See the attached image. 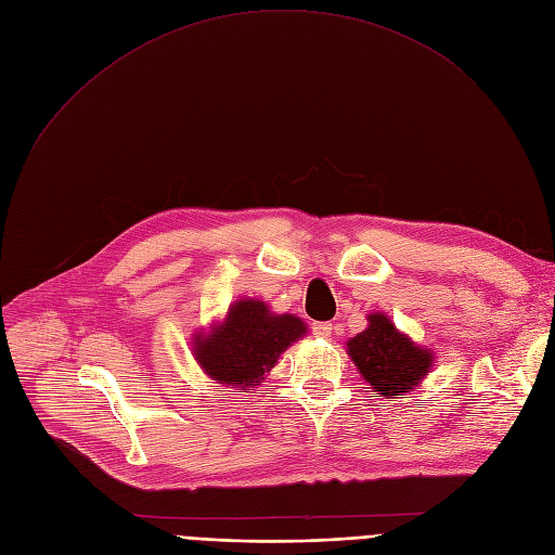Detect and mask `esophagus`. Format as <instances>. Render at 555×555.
I'll list each match as a JSON object with an SVG mask.
<instances>
[{
	"label": "esophagus",
	"instance_id": "esophagus-1",
	"mask_svg": "<svg viewBox=\"0 0 555 555\" xmlns=\"http://www.w3.org/2000/svg\"><path fill=\"white\" fill-rule=\"evenodd\" d=\"M312 333L319 339H328L333 335V324L331 322H317V324H312Z\"/></svg>",
	"mask_w": 555,
	"mask_h": 555
}]
</instances>
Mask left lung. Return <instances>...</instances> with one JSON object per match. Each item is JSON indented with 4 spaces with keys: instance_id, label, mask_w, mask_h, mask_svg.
I'll use <instances>...</instances> for the list:
<instances>
[{
    "instance_id": "left-lung-1",
    "label": "left lung",
    "mask_w": 555,
    "mask_h": 555,
    "mask_svg": "<svg viewBox=\"0 0 555 555\" xmlns=\"http://www.w3.org/2000/svg\"><path fill=\"white\" fill-rule=\"evenodd\" d=\"M369 326L346 341V353L360 375L383 398H400L423 385L434 351L396 328L387 312H369Z\"/></svg>"
}]
</instances>
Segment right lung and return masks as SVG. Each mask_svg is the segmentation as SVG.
<instances>
[{
	"mask_svg": "<svg viewBox=\"0 0 555 555\" xmlns=\"http://www.w3.org/2000/svg\"><path fill=\"white\" fill-rule=\"evenodd\" d=\"M308 335L297 314H276L260 299L233 301L220 322L197 331L191 351L204 375L222 387L251 393L276 366L281 353Z\"/></svg>",
	"mask_w": 555,
	"mask_h": 555,
	"instance_id": "right-lung-1",
	"label": "right lung"
}]
</instances>
